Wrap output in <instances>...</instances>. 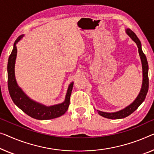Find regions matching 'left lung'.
<instances>
[{"instance_id": "8db88e82", "label": "left lung", "mask_w": 154, "mask_h": 154, "mask_svg": "<svg viewBox=\"0 0 154 154\" xmlns=\"http://www.w3.org/2000/svg\"><path fill=\"white\" fill-rule=\"evenodd\" d=\"M126 32L132 38V40L135 41V43L137 44V46L138 48V52L140 57L141 61H142V66H143V86H142L140 92L138 96L134 102L131 104H130L129 106L126 107L125 109L121 110L120 111L115 112V113H106V112H102L97 111L98 113H99L101 116L104 117V118H109V119H121V118H125L126 117L129 116L132 113L136 111V110L139 107L142 103L143 102L146 97V94H147L148 89H149V77H148V70H149V66H148V62L146 60V57L145 54H144V52L142 50L141 48V43L140 41L139 38H137V36L136 35L134 32L131 29L128 28L126 30Z\"/></svg>"}]
</instances>
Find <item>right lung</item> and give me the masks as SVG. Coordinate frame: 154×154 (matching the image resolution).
I'll return each instance as SVG.
<instances>
[{"instance_id":"add662e5","label":"right lung","mask_w":154,"mask_h":154,"mask_svg":"<svg viewBox=\"0 0 154 154\" xmlns=\"http://www.w3.org/2000/svg\"><path fill=\"white\" fill-rule=\"evenodd\" d=\"M23 36H18L15 41L14 45L11 53L9 57L8 63V90L10 97L14 103L21 109L25 113L36 120H50L58 118L63 115L67 111L70 104V97L72 93L73 83L72 82L68 87L66 99L64 102L61 104L54 105L51 106H45L34 101L32 100L22 91L17 85L15 79L14 66L15 60L17 58V49L16 44L23 37Z\"/></svg>"}]
</instances>
